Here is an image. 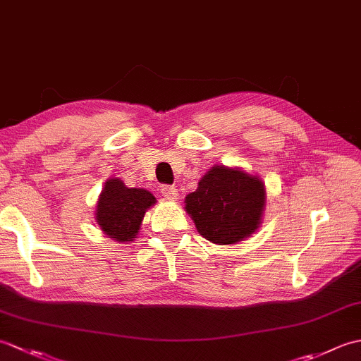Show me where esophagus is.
<instances>
[{"label": "esophagus", "instance_id": "esophagus-1", "mask_svg": "<svg viewBox=\"0 0 361 361\" xmlns=\"http://www.w3.org/2000/svg\"><path fill=\"white\" fill-rule=\"evenodd\" d=\"M159 192L169 202H175L176 198H178V190H176L173 186H167V185L166 186H161Z\"/></svg>", "mask_w": 361, "mask_h": 361}]
</instances>
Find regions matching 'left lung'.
I'll list each match as a JSON object with an SVG mask.
<instances>
[{
    "label": "left lung",
    "mask_w": 361,
    "mask_h": 361,
    "mask_svg": "<svg viewBox=\"0 0 361 361\" xmlns=\"http://www.w3.org/2000/svg\"><path fill=\"white\" fill-rule=\"evenodd\" d=\"M185 203L200 235L212 243L231 245L259 228L265 189L256 176L216 166Z\"/></svg>",
    "instance_id": "obj_1"
}]
</instances>
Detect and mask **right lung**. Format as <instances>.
<instances>
[{
	"instance_id": "add662e5",
	"label": "right lung",
	"mask_w": 361,
	"mask_h": 361,
	"mask_svg": "<svg viewBox=\"0 0 361 361\" xmlns=\"http://www.w3.org/2000/svg\"><path fill=\"white\" fill-rule=\"evenodd\" d=\"M155 203L149 190L126 188L121 180L105 183L96 208V220L102 231L116 242L133 240L144 212Z\"/></svg>"
}]
</instances>
